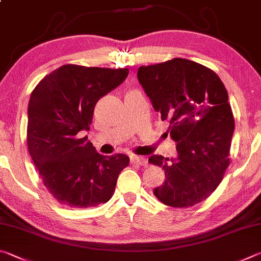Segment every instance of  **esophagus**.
<instances>
[{
    "label": "esophagus",
    "mask_w": 261,
    "mask_h": 261,
    "mask_svg": "<svg viewBox=\"0 0 261 261\" xmlns=\"http://www.w3.org/2000/svg\"><path fill=\"white\" fill-rule=\"evenodd\" d=\"M130 162L133 164H138V165H142L145 166L148 165V161L144 157H140V156H133L130 158Z\"/></svg>",
    "instance_id": "1"
}]
</instances>
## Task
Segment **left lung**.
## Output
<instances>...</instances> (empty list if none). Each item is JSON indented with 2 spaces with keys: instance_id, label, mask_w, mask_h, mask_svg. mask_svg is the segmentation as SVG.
I'll list each match as a JSON object with an SVG mask.
<instances>
[{
  "instance_id": "8db88e82",
  "label": "left lung",
  "mask_w": 261,
  "mask_h": 261,
  "mask_svg": "<svg viewBox=\"0 0 261 261\" xmlns=\"http://www.w3.org/2000/svg\"><path fill=\"white\" fill-rule=\"evenodd\" d=\"M138 79L176 142L175 158H149L166 176L153 194L167 206H194L217 189L229 166L235 122L225 85L211 68L185 58L141 66Z\"/></svg>"
}]
</instances>
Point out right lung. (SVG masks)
<instances>
[{
  "mask_svg": "<svg viewBox=\"0 0 261 261\" xmlns=\"http://www.w3.org/2000/svg\"><path fill=\"white\" fill-rule=\"evenodd\" d=\"M128 68L67 64L41 80L29 103L27 147L43 185L62 205L87 208L112 197L126 154L102 156L87 136L96 103L121 85Z\"/></svg>",
  "mask_w": 261,
  "mask_h": 261,
  "instance_id": "add662e5",
  "label": "right lung"
}]
</instances>
